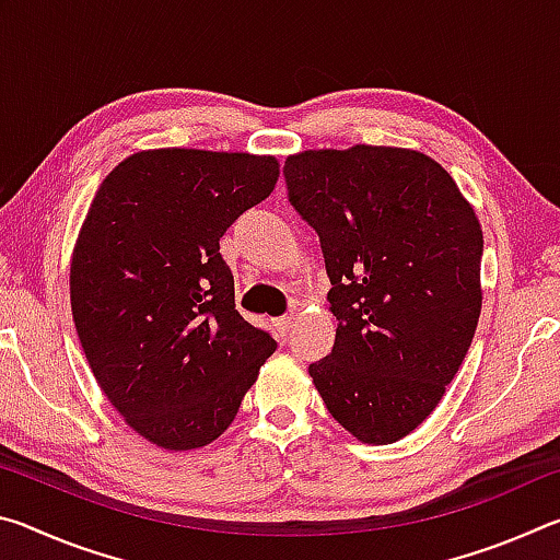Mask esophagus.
<instances>
[{
  "label": "esophagus",
  "mask_w": 560,
  "mask_h": 560,
  "mask_svg": "<svg viewBox=\"0 0 560 560\" xmlns=\"http://www.w3.org/2000/svg\"><path fill=\"white\" fill-rule=\"evenodd\" d=\"M293 318H296V316L289 314V316H281V318L277 320V330H279L281 336H287V334H289L291 326H293Z\"/></svg>",
  "instance_id": "34e87169"
}]
</instances>
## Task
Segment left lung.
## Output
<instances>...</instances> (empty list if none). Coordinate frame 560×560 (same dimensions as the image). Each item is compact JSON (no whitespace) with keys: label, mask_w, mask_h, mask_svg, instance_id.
I'll return each mask as SVG.
<instances>
[{"label":"left lung","mask_w":560,"mask_h":560,"mask_svg":"<svg viewBox=\"0 0 560 560\" xmlns=\"http://www.w3.org/2000/svg\"><path fill=\"white\" fill-rule=\"evenodd\" d=\"M283 179L318 234L338 320L308 375L360 442L402 440L438 407L477 330V214L447 170L415 150H306Z\"/></svg>","instance_id":"8db88e82"}]
</instances>
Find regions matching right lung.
Wrapping results in <instances>:
<instances>
[{"label": "right lung", "mask_w": 560, "mask_h": 560, "mask_svg": "<svg viewBox=\"0 0 560 560\" xmlns=\"http://www.w3.org/2000/svg\"><path fill=\"white\" fill-rule=\"evenodd\" d=\"M273 158L165 148L103 179L71 261V308L101 390L163 450L230 428L277 340L234 306L224 232L267 200Z\"/></svg>", "instance_id": "obj_1"}]
</instances>
